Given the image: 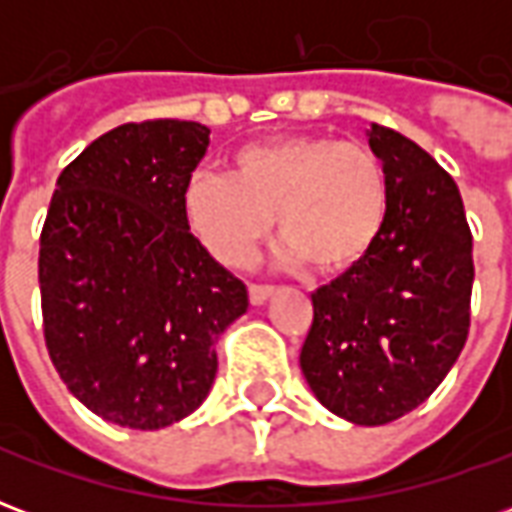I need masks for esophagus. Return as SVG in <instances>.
<instances>
[{
	"instance_id": "esophagus-1",
	"label": "esophagus",
	"mask_w": 512,
	"mask_h": 512,
	"mask_svg": "<svg viewBox=\"0 0 512 512\" xmlns=\"http://www.w3.org/2000/svg\"><path fill=\"white\" fill-rule=\"evenodd\" d=\"M271 293H274V285H249V301L252 304H263Z\"/></svg>"
}]
</instances>
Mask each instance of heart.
<instances>
[{
    "label": "heart",
    "instance_id": "obj_1",
    "mask_svg": "<svg viewBox=\"0 0 512 512\" xmlns=\"http://www.w3.org/2000/svg\"><path fill=\"white\" fill-rule=\"evenodd\" d=\"M233 175L194 169L180 211L224 266H244L271 233L285 238L282 257L321 274L362 263L384 233L389 183L373 147L337 136H277L241 147Z\"/></svg>",
    "mask_w": 512,
    "mask_h": 512
}]
</instances>
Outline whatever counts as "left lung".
Here are the masks:
<instances>
[{
  "mask_svg": "<svg viewBox=\"0 0 512 512\" xmlns=\"http://www.w3.org/2000/svg\"><path fill=\"white\" fill-rule=\"evenodd\" d=\"M389 211L373 252L312 293L301 373L323 406L386 425L444 381L472 321V230L461 191L417 142L373 126Z\"/></svg>",
  "mask_w": 512,
  "mask_h": 512,
  "instance_id": "8db88e82",
  "label": "left lung"
}]
</instances>
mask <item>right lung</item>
<instances>
[{
	"instance_id": "add662e5",
	"label": "right lung",
	"mask_w": 512,
	"mask_h": 512,
	"mask_svg": "<svg viewBox=\"0 0 512 512\" xmlns=\"http://www.w3.org/2000/svg\"><path fill=\"white\" fill-rule=\"evenodd\" d=\"M194 120L126 123L62 169L40 230L43 337L93 414L158 430L216 378V343L249 293L194 238L183 183L208 150Z\"/></svg>"
}]
</instances>
